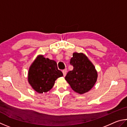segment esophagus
Segmentation results:
<instances>
[{
  "instance_id": "34e87169",
  "label": "esophagus",
  "mask_w": 127,
  "mask_h": 127,
  "mask_svg": "<svg viewBox=\"0 0 127 127\" xmlns=\"http://www.w3.org/2000/svg\"><path fill=\"white\" fill-rule=\"evenodd\" d=\"M62 73H63V75H64V76H65L66 75V73H67V70L65 69L62 71Z\"/></svg>"
}]
</instances>
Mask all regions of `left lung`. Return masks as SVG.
Returning <instances> with one entry per match:
<instances>
[{
	"instance_id": "left-lung-1",
	"label": "left lung",
	"mask_w": 127,
	"mask_h": 127,
	"mask_svg": "<svg viewBox=\"0 0 127 127\" xmlns=\"http://www.w3.org/2000/svg\"><path fill=\"white\" fill-rule=\"evenodd\" d=\"M70 63L74 68L68 72L65 80L74 92L80 94L88 92L97 81L94 65L83 53H73Z\"/></svg>"
}]
</instances>
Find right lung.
<instances>
[{"label":"right lung","mask_w":127,"mask_h":127,"mask_svg":"<svg viewBox=\"0 0 127 127\" xmlns=\"http://www.w3.org/2000/svg\"><path fill=\"white\" fill-rule=\"evenodd\" d=\"M62 76L56 62L39 55L29 68L28 81L33 90L41 94L50 91L57 79Z\"/></svg>","instance_id":"add662e5"}]
</instances>
